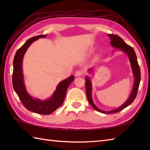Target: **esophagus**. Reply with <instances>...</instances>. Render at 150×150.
Returning a JSON list of instances; mask_svg holds the SVG:
<instances>
[{
  "label": "esophagus",
  "instance_id": "obj_1",
  "mask_svg": "<svg viewBox=\"0 0 150 150\" xmlns=\"http://www.w3.org/2000/svg\"><path fill=\"white\" fill-rule=\"evenodd\" d=\"M82 75H84V71L82 70H78V71L75 72L76 77H81Z\"/></svg>",
  "mask_w": 150,
  "mask_h": 150
}]
</instances>
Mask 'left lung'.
I'll list each match as a JSON object with an SVG mask.
<instances>
[{"label":"left lung","mask_w":150,"mask_h":150,"mask_svg":"<svg viewBox=\"0 0 150 150\" xmlns=\"http://www.w3.org/2000/svg\"><path fill=\"white\" fill-rule=\"evenodd\" d=\"M108 37H110L111 40L110 44L111 46L115 47V49H118L122 52L125 53L127 55H128L130 64H131L132 73L133 77H134V82H133V86L132 88V91L131 92L129 97H128L127 100L123 104L121 105L119 108H116V109L111 110V111H104L102 110L99 108H97L95 104H94L93 99H92V85L91 79L89 77H86V96L88 98V100L89 103L91 104V106L93 107V108L98 111L100 113H114L119 112V111L123 110L124 108L128 106L129 104H131L133 100H135V98L137 94L138 89L139 87L140 82H141V70H140V68L139 66V64L137 62V56L134 50L128 44H127L124 41L122 40V38H120L119 36L117 35L113 34H108ZM93 69L90 68L88 70V72H91L93 71Z\"/></svg>","instance_id":"left-lung-1"}]
</instances>
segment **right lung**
<instances>
[{
    "mask_svg": "<svg viewBox=\"0 0 150 150\" xmlns=\"http://www.w3.org/2000/svg\"><path fill=\"white\" fill-rule=\"evenodd\" d=\"M47 35H41L28 39L15 53L13 59V86L22 103L27 110L41 115H49L55 111L62 104L66 93L69 84L74 80V76L71 75L65 80L60 82L52 97L46 100H40L33 98L28 93L24 84L22 60L25 53L34 41L39 38H45Z\"/></svg>",
    "mask_w": 150,
    "mask_h": 150,
    "instance_id": "add662e5",
    "label": "right lung"
}]
</instances>
